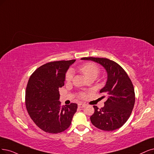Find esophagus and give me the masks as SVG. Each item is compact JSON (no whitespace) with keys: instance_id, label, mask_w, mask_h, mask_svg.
Wrapping results in <instances>:
<instances>
[{"instance_id":"esophagus-1","label":"esophagus","mask_w":154,"mask_h":154,"mask_svg":"<svg viewBox=\"0 0 154 154\" xmlns=\"http://www.w3.org/2000/svg\"><path fill=\"white\" fill-rule=\"evenodd\" d=\"M78 106L79 108H83V107L85 106V104H84V103H79L78 104Z\"/></svg>"}]
</instances>
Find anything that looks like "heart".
I'll return each mask as SVG.
<instances>
[{
	"mask_svg": "<svg viewBox=\"0 0 154 154\" xmlns=\"http://www.w3.org/2000/svg\"><path fill=\"white\" fill-rule=\"evenodd\" d=\"M79 70L81 72H82L84 75L86 77L87 79L90 78L96 79L98 76L100 74V70L99 67L93 63H88L84 64L82 66L79 68ZM73 78V72L71 70H68L65 74V80L66 82H70ZM85 96V94L84 93H81L79 94V97L84 98Z\"/></svg>",
	"mask_w": 154,
	"mask_h": 154,
	"instance_id": "1",
	"label": "heart"
}]
</instances>
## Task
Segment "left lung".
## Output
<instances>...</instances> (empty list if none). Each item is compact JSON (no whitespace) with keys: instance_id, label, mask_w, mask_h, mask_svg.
<instances>
[{"instance_id":"obj_1","label":"left lung","mask_w":154,"mask_h":154,"mask_svg":"<svg viewBox=\"0 0 154 154\" xmlns=\"http://www.w3.org/2000/svg\"><path fill=\"white\" fill-rule=\"evenodd\" d=\"M81 60L98 63L105 68L108 75L105 86L100 91L107 96V100L100 109L93 106L94 112L90 117L91 122L95 127L107 131L120 128L129 118L135 103L134 89L130 78L120 65L109 59L85 57Z\"/></svg>"}]
</instances>
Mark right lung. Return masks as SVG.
Returning <instances> with one entry per match:
<instances>
[{
  "label": "right lung",
  "mask_w": 154,
  "mask_h": 154,
  "mask_svg": "<svg viewBox=\"0 0 154 154\" xmlns=\"http://www.w3.org/2000/svg\"><path fill=\"white\" fill-rule=\"evenodd\" d=\"M75 60L51 61L34 72L28 81L25 105L32 120L44 131L57 134L70 127L77 105L61 106L59 89L64 86L65 73Z\"/></svg>",
  "instance_id": "right-lung-1"
}]
</instances>
